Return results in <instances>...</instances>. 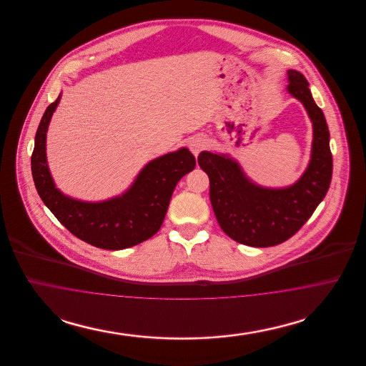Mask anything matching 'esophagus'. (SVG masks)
I'll return each instance as SVG.
<instances>
[{
    "label": "esophagus",
    "instance_id": "obj_1",
    "mask_svg": "<svg viewBox=\"0 0 366 366\" xmlns=\"http://www.w3.org/2000/svg\"><path fill=\"white\" fill-rule=\"evenodd\" d=\"M204 148H206V139H204V137L196 136V137H193V139H191V142H189V149H191L192 154H193L194 157H197Z\"/></svg>",
    "mask_w": 366,
    "mask_h": 366
}]
</instances>
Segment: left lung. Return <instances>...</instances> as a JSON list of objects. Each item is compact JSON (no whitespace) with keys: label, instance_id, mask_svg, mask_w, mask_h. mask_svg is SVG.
<instances>
[{"label":"left lung","instance_id":"obj_1","mask_svg":"<svg viewBox=\"0 0 366 366\" xmlns=\"http://www.w3.org/2000/svg\"><path fill=\"white\" fill-rule=\"evenodd\" d=\"M288 92L305 105L313 122L312 159L294 185L263 188L247 178L227 155L202 152L197 163L209 178V200L221 229L230 239L249 247L284 243L306 224L330 189L332 154L324 112L315 104L306 78L290 70Z\"/></svg>","mask_w":366,"mask_h":366}]
</instances>
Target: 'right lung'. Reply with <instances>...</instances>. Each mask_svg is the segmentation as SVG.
Listing matches in <instances>:
<instances>
[{
  "mask_svg": "<svg viewBox=\"0 0 366 366\" xmlns=\"http://www.w3.org/2000/svg\"><path fill=\"white\" fill-rule=\"evenodd\" d=\"M60 96L39 122L31 155L35 188L59 222L85 243L123 249L152 237L162 227L177 182L192 172L196 159L188 148L157 157L137 175L122 196L87 203L71 199L54 187L46 163V132Z\"/></svg>",
  "mask_w": 366,
  "mask_h": 366,
  "instance_id": "1",
  "label": "right lung"
}]
</instances>
